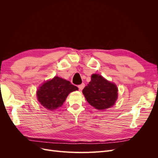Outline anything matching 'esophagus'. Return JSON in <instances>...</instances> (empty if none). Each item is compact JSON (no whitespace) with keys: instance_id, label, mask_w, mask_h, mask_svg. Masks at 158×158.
I'll use <instances>...</instances> for the list:
<instances>
[{"instance_id":"obj_1","label":"esophagus","mask_w":158,"mask_h":158,"mask_svg":"<svg viewBox=\"0 0 158 158\" xmlns=\"http://www.w3.org/2000/svg\"><path fill=\"white\" fill-rule=\"evenodd\" d=\"M84 86H85V84H81L78 85V88H79L80 90H82V89H84Z\"/></svg>"}]
</instances>
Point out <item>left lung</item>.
I'll list each match as a JSON object with an SVG mask.
<instances>
[{"label": "left lung", "instance_id": "obj_1", "mask_svg": "<svg viewBox=\"0 0 158 158\" xmlns=\"http://www.w3.org/2000/svg\"><path fill=\"white\" fill-rule=\"evenodd\" d=\"M116 85L99 74H92L90 82L82 93L91 106L99 110L112 107L117 99Z\"/></svg>", "mask_w": 158, "mask_h": 158}]
</instances>
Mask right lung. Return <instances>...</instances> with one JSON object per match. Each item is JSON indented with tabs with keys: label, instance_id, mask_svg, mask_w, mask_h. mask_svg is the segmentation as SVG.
I'll list each match as a JSON object with an SVG mask.
<instances>
[{
	"label": "right lung",
	"instance_id": "right-lung-1",
	"mask_svg": "<svg viewBox=\"0 0 158 158\" xmlns=\"http://www.w3.org/2000/svg\"><path fill=\"white\" fill-rule=\"evenodd\" d=\"M78 89L69 81L55 76L38 89L37 99L46 109L53 110L63 104L70 92Z\"/></svg>",
	"mask_w": 158,
	"mask_h": 158
}]
</instances>
